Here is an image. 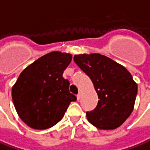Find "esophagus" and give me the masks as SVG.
Masks as SVG:
<instances>
[{
    "label": "esophagus",
    "instance_id": "esophagus-1",
    "mask_svg": "<svg viewBox=\"0 0 150 150\" xmlns=\"http://www.w3.org/2000/svg\"><path fill=\"white\" fill-rule=\"evenodd\" d=\"M81 94H82V93H81L80 92H79V93L77 94V99H78V100H79V99H80V98H81Z\"/></svg>",
    "mask_w": 150,
    "mask_h": 150
}]
</instances>
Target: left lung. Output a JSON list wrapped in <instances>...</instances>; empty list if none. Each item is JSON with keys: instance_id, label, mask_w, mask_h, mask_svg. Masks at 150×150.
<instances>
[{"instance_id": "1", "label": "left lung", "mask_w": 150, "mask_h": 150, "mask_svg": "<svg viewBox=\"0 0 150 150\" xmlns=\"http://www.w3.org/2000/svg\"><path fill=\"white\" fill-rule=\"evenodd\" d=\"M74 61L91 79L99 99L96 108L86 112L88 122L101 130L119 127L132 112L137 94L131 73L98 53L75 55Z\"/></svg>"}]
</instances>
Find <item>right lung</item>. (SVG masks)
<instances>
[{
	"instance_id": "add662e5",
	"label": "right lung",
	"mask_w": 150,
	"mask_h": 150,
	"mask_svg": "<svg viewBox=\"0 0 150 150\" xmlns=\"http://www.w3.org/2000/svg\"><path fill=\"white\" fill-rule=\"evenodd\" d=\"M71 60V54L52 52L19 75L12 87V99L19 117L29 127L45 130L55 126L77 99L69 91V80L62 76Z\"/></svg>"
}]
</instances>
